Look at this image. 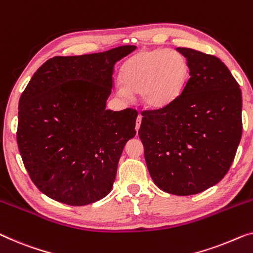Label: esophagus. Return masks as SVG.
I'll use <instances>...</instances> for the list:
<instances>
[{
    "mask_svg": "<svg viewBox=\"0 0 253 253\" xmlns=\"http://www.w3.org/2000/svg\"><path fill=\"white\" fill-rule=\"evenodd\" d=\"M141 120H142V116H141V115H138L137 121H135V131H138V130H139V127H140Z\"/></svg>",
    "mask_w": 253,
    "mask_h": 253,
    "instance_id": "esophagus-1",
    "label": "esophagus"
}]
</instances>
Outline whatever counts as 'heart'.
Returning a JSON list of instances; mask_svg holds the SVG:
<instances>
[{"instance_id": "1", "label": "heart", "mask_w": 253, "mask_h": 253, "mask_svg": "<svg viewBox=\"0 0 253 253\" xmlns=\"http://www.w3.org/2000/svg\"><path fill=\"white\" fill-rule=\"evenodd\" d=\"M189 75L188 61L175 50L155 49L135 53L123 65L116 93L130 99L140 93L146 106L162 108L180 96Z\"/></svg>"}]
</instances>
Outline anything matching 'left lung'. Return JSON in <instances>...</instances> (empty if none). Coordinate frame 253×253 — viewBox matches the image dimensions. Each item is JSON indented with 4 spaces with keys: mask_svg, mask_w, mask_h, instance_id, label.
I'll return each instance as SVG.
<instances>
[{
    "mask_svg": "<svg viewBox=\"0 0 253 253\" xmlns=\"http://www.w3.org/2000/svg\"><path fill=\"white\" fill-rule=\"evenodd\" d=\"M189 79L166 107L144 111L138 131L149 174L160 189L193 195L218 184L242 137V92L219 58L177 47Z\"/></svg>",
    "mask_w": 253,
    "mask_h": 253,
    "instance_id": "8db88e82",
    "label": "left lung"
}]
</instances>
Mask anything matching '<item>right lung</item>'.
Wrapping results in <instances>:
<instances>
[{"label": "right lung", "instance_id": "obj_1", "mask_svg": "<svg viewBox=\"0 0 253 253\" xmlns=\"http://www.w3.org/2000/svg\"><path fill=\"white\" fill-rule=\"evenodd\" d=\"M135 50L53 57L21 93L17 142L29 177L43 194L86 206L111 192L138 112L106 109L114 65Z\"/></svg>", "mask_w": 253, "mask_h": 253}]
</instances>
